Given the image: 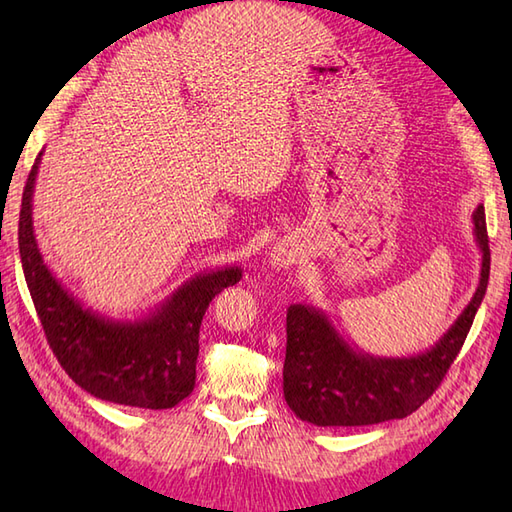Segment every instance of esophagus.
I'll list each match as a JSON object with an SVG mask.
<instances>
[{"label":"esophagus","mask_w":512,"mask_h":512,"mask_svg":"<svg viewBox=\"0 0 512 512\" xmlns=\"http://www.w3.org/2000/svg\"><path fill=\"white\" fill-rule=\"evenodd\" d=\"M295 262H297L295 255L288 253L286 248H275V253H273V264H275V266L286 268V266H292Z\"/></svg>","instance_id":"obj_1"}]
</instances>
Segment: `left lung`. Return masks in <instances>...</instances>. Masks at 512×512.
I'll return each instance as SVG.
<instances>
[{"instance_id":"1","label":"left lung","mask_w":512,"mask_h":512,"mask_svg":"<svg viewBox=\"0 0 512 512\" xmlns=\"http://www.w3.org/2000/svg\"><path fill=\"white\" fill-rule=\"evenodd\" d=\"M482 248V277L460 319L429 352L411 358H374L354 352L310 306H290L286 314L284 396L301 420L317 427H361L416 411L447 376L486 295L491 273L484 206L473 213Z\"/></svg>"}]
</instances>
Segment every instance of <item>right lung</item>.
Returning <instances> with one entry per match:
<instances>
[{
    "instance_id": "add662e5",
    "label": "right lung",
    "mask_w": 512,
    "mask_h": 512,
    "mask_svg": "<svg viewBox=\"0 0 512 512\" xmlns=\"http://www.w3.org/2000/svg\"><path fill=\"white\" fill-rule=\"evenodd\" d=\"M32 165L19 211V255L52 354L76 385L116 405L169 409L195 387L200 325L215 295L242 279L239 268L215 270L184 284L165 306L136 323H114L83 310L43 264L32 235Z\"/></svg>"
}]
</instances>
